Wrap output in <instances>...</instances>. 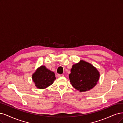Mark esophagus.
<instances>
[{"instance_id": "obj_1", "label": "esophagus", "mask_w": 123, "mask_h": 123, "mask_svg": "<svg viewBox=\"0 0 123 123\" xmlns=\"http://www.w3.org/2000/svg\"><path fill=\"white\" fill-rule=\"evenodd\" d=\"M57 76L58 77H64V74H58L57 75Z\"/></svg>"}]
</instances>
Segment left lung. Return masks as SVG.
I'll return each mask as SVG.
<instances>
[{"instance_id":"8db88e82","label":"left lung","mask_w":123,"mask_h":123,"mask_svg":"<svg viewBox=\"0 0 123 123\" xmlns=\"http://www.w3.org/2000/svg\"><path fill=\"white\" fill-rule=\"evenodd\" d=\"M100 73L92 64L84 60L74 64L69 78L74 87L80 92L92 89L97 84Z\"/></svg>"}]
</instances>
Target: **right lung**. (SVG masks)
Listing matches in <instances>:
<instances>
[{"label": "right lung", "mask_w": 123, "mask_h": 123, "mask_svg": "<svg viewBox=\"0 0 123 123\" xmlns=\"http://www.w3.org/2000/svg\"><path fill=\"white\" fill-rule=\"evenodd\" d=\"M32 79L35 86L39 89H44L53 83L56 79L55 73L45 66L39 67L32 75Z\"/></svg>", "instance_id": "add662e5"}]
</instances>
